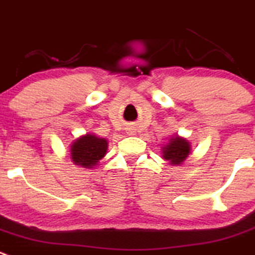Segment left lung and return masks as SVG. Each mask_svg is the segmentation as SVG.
Instances as JSON below:
<instances>
[{"label": "left lung", "mask_w": 255, "mask_h": 255, "mask_svg": "<svg viewBox=\"0 0 255 255\" xmlns=\"http://www.w3.org/2000/svg\"><path fill=\"white\" fill-rule=\"evenodd\" d=\"M191 145L185 137L174 136L166 145H162V159L169 161L171 165H180L190 154Z\"/></svg>", "instance_id": "1"}]
</instances>
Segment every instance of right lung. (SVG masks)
Listing matches in <instances>:
<instances>
[{
  "instance_id": "add662e5",
  "label": "right lung",
  "mask_w": 255,
  "mask_h": 255,
  "mask_svg": "<svg viewBox=\"0 0 255 255\" xmlns=\"http://www.w3.org/2000/svg\"><path fill=\"white\" fill-rule=\"evenodd\" d=\"M108 140L94 134H86L77 137L70 146V156L75 165L91 169L98 165L108 152Z\"/></svg>"
}]
</instances>
